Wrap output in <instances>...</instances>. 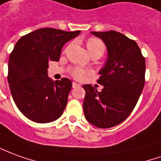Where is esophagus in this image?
<instances>
[{"instance_id":"esophagus-1","label":"esophagus","mask_w":161,"mask_h":161,"mask_svg":"<svg viewBox=\"0 0 161 161\" xmlns=\"http://www.w3.org/2000/svg\"><path fill=\"white\" fill-rule=\"evenodd\" d=\"M80 86V84H77V83H75V82H73L72 83V87L73 88H77V87H79Z\"/></svg>"}]
</instances>
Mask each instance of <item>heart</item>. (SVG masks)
Segmentation results:
<instances>
[{
    "mask_svg": "<svg viewBox=\"0 0 161 161\" xmlns=\"http://www.w3.org/2000/svg\"><path fill=\"white\" fill-rule=\"evenodd\" d=\"M86 45H87V49H88L90 54L96 52V51H100L102 54L104 53V43L97 38H90L86 42ZM70 74L73 77H75L77 79H83L88 74V70L84 69L82 67L76 66L70 69Z\"/></svg>",
    "mask_w": 161,
    "mask_h": 161,
    "instance_id": "1",
    "label": "heart"
}]
</instances>
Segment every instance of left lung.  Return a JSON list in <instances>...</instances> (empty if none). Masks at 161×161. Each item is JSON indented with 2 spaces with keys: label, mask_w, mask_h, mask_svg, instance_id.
Wrapping results in <instances>:
<instances>
[{
  "label": "left lung",
  "mask_w": 161,
  "mask_h": 161,
  "mask_svg": "<svg viewBox=\"0 0 161 161\" xmlns=\"http://www.w3.org/2000/svg\"><path fill=\"white\" fill-rule=\"evenodd\" d=\"M104 42L107 60L99 70L101 92L84 84V112L88 122L98 128L113 127L125 120L135 107L145 85L146 61L137 42L110 30L91 32Z\"/></svg>",
  "instance_id": "8db88e82"
}]
</instances>
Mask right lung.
I'll list each match as a JSON object with an SVG mask.
<instances>
[{
  "mask_svg": "<svg viewBox=\"0 0 161 161\" xmlns=\"http://www.w3.org/2000/svg\"><path fill=\"white\" fill-rule=\"evenodd\" d=\"M80 33L43 28L15 43L8 59V82L16 106L29 119L49 123L63 114L72 83L69 78L50 79L49 63L58 61L63 46Z\"/></svg>",
  "mask_w": 161,
  "mask_h": 161,
  "instance_id": "obj_1",
  "label": "right lung"
}]
</instances>
